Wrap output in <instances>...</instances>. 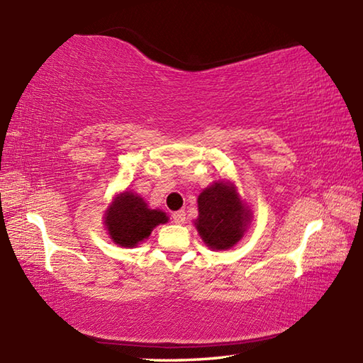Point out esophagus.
I'll use <instances>...</instances> for the list:
<instances>
[{"label": "esophagus", "mask_w": 363, "mask_h": 363, "mask_svg": "<svg viewBox=\"0 0 363 363\" xmlns=\"http://www.w3.org/2000/svg\"><path fill=\"white\" fill-rule=\"evenodd\" d=\"M184 221H186V212L177 211L173 213V223L176 225H184Z\"/></svg>", "instance_id": "esophagus-1"}]
</instances>
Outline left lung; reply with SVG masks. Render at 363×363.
I'll return each instance as SVG.
<instances>
[{"label": "left lung", "instance_id": "obj_1", "mask_svg": "<svg viewBox=\"0 0 363 363\" xmlns=\"http://www.w3.org/2000/svg\"><path fill=\"white\" fill-rule=\"evenodd\" d=\"M198 213V234L217 251L233 248L251 221V211L238 196L234 184L228 181L213 182L199 194Z\"/></svg>", "mask_w": 363, "mask_h": 363}]
</instances>
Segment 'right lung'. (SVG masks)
Listing matches in <instances>:
<instances>
[{"mask_svg":"<svg viewBox=\"0 0 363 363\" xmlns=\"http://www.w3.org/2000/svg\"><path fill=\"white\" fill-rule=\"evenodd\" d=\"M168 221L165 212L150 209L148 204L133 191H123L104 213V225L112 242L123 248H134L152 229Z\"/></svg>","mask_w":363,"mask_h":363,"instance_id":"1","label":"right lung"}]
</instances>
